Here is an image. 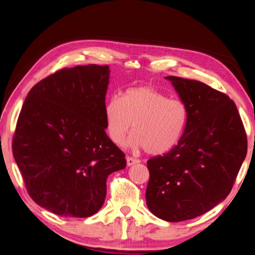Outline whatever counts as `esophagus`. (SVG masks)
<instances>
[{"label":"esophagus","mask_w":255,"mask_h":255,"mask_svg":"<svg viewBox=\"0 0 255 255\" xmlns=\"http://www.w3.org/2000/svg\"><path fill=\"white\" fill-rule=\"evenodd\" d=\"M140 161L138 159H135V157H132V156H128L127 157V164L128 166H132V165L136 164V163H139Z\"/></svg>","instance_id":"obj_1"}]
</instances>
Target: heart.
<instances>
[{"instance_id": "heart-1", "label": "heart", "mask_w": 255, "mask_h": 255, "mask_svg": "<svg viewBox=\"0 0 255 255\" xmlns=\"http://www.w3.org/2000/svg\"><path fill=\"white\" fill-rule=\"evenodd\" d=\"M106 130L115 144L125 142L130 128L129 146L152 155L168 152L180 140L188 121V108L153 87L129 88L114 95L105 106Z\"/></svg>"}]
</instances>
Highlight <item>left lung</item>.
I'll return each instance as SVG.
<instances>
[{
	"label": "left lung",
	"mask_w": 255,
	"mask_h": 255,
	"mask_svg": "<svg viewBox=\"0 0 255 255\" xmlns=\"http://www.w3.org/2000/svg\"><path fill=\"white\" fill-rule=\"evenodd\" d=\"M188 108L176 146L147 161L149 210L168 222L194 219L230 194L247 155L238 109L228 95L204 82L168 76Z\"/></svg>",
	"instance_id": "obj_1"
}]
</instances>
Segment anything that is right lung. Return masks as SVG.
Listing matches in <instances>:
<instances>
[{
  "instance_id": "right-lung-1",
  "label": "right lung",
  "mask_w": 255,
  "mask_h": 255,
  "mask_svg": "<svg viewBox=\"0 0 255 255\" xmlns=\"http://www.w3.org/2000/svg\"><path fill=\"white\" fill-rule=\"evenodd\" d=\"M108 65H78L50 75L27 93L12 154L27 193L56 215L87 218L104 204L107 177L126 168L105 121Z\"/></svg>"
}]
</instances>
